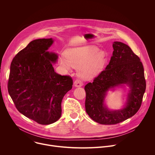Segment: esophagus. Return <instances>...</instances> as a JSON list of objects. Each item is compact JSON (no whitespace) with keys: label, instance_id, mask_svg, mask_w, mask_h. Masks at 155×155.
I'll list each match as a JSON object with an SVG mask.
<instances>
[{"label":"esophagus","instance_id":"esophagus-1","mask_svg":"<svg viewBox=\"0 0 155 155\" xmlns=\"http://www.w3.org/2000/svg\"><path fill=\"white\" fill-rule=\"evenodd\" d=\"M83 82L79 80H77L74 82V86L75 87H81L83 86Z\"/></svg>","mask_w":155,"mask_h":155}]
</instances>
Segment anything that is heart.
Returning <instances> with one entry per match:
<instances>
[{
	"label": "heart",
	"mask_w": 155,
	"mask_h": 155,
	"mask_svg": "<svg viewBox=\"0 0 155 155\" xmlns=\"http://www.w3.org/2000/svg\"><path fill=\"white\" fill-rule=\"evenodd\" d=\"M104 53L94 45L69 48L60 57L61 65L69 71L71 67L77 68V72L82 78H91L101 72L105 65Z\"/></svg>",
	"instance_id": "obj_1"
}]
</instances>
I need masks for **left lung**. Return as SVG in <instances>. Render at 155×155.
Wrapping results in <instances>:
<instances>
[{
    "instance_id": "left-lung-1",
    "label": "left lung",
    "mask_w": 155,
    "mask_h": 155,
    "mask_svg": "<svg viewBox=\"0 0 155 155\" xmlns=\"http://www.w3.org/2000/svg\"><path fill=\"white\" fill-rule=\"evenodd\" d=\"M113 48L112 56L105 69L93 82L84 86L86 112L92 120L101 124H115L134 116L140 107L146 89L140 58L122 42L114 41ZM125 85L129 90L123 108L110 110L104 102L107 92Z\"/></svg>"
}]
</instances>
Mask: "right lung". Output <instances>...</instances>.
Masks as SVG:
<instances>
[{
  "mask_svg": "<svg viewBox=\"0 0 155 155\" xmlns=\"http://www.w3.org/2000/svg\"><path fill=\"white\" fill-rule=\"evenodd\" d=\"M54 40L36 39L13 59L8 91L16 108L40 124H50L61 116L62 100L73 84L69 76L55 72L58 55L48 51Z\"/></svg>",
  "mask_w": 155,
  "mask_h": 155,
  "instance_id": "obj_1",
  "label": "right lung"
}]
</instances>
